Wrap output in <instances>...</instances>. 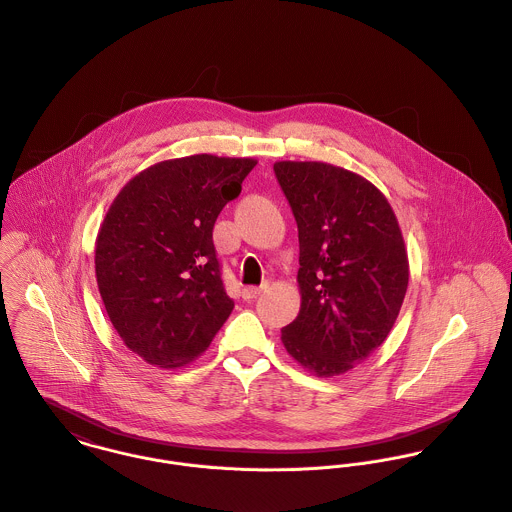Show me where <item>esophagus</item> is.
I'll return each instance as SVG.
<instances>
[{"label":"esophagus","mask_w":512,"mask_h":512,"mask_svg":"<svg viewBox=\"0 0 512 512\" xmlns=\"http://www.w3.org/2000/svg\"><path fill=\"white\" fill-rule=\"evenodd\" d=\"M264 288H266V286H248V288L242 290V298H244V300H254Z\"/></svg>","instance_id":"esophagus-1"}]
</instances>
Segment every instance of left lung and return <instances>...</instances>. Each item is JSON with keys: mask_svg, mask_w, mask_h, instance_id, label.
Returning <instances> with one entry per match:
<instances>
[{"mask_svg": "<svg viewBox=\"0 0 512 512\" xmlns=\"http://www.w3.org/2000/svg\"><path fill=\"white\" fill-rule=\"evenodd\" d=\"M274 172L300 240L302 306L282 343L314 375H341L399 316L409 284L403 234L383 192L355 172L316 161H280Z\"/></svg>", "mask_w": 512, "mask_h": 512, "instance_id": "left-lung-1", "label": "left lung"}]
</instances>
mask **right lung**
<instances>
[{"instance_id":"add662e5","label":"right lung","mask_w":512,"mask_h":512,"mask_svg":"<svg viewBox=\"0 0 512 512\" xmlns=\"http://www.w3.org/2000/svg\"><path fill=\"white\" fill-rule=\"evenodd\" d=\"M254 159L192 155L133 176L109 206L95 242L107 316L147 363L194 361L228 320L212 228L242 190Z\"/></svg>"}]
</instances>
